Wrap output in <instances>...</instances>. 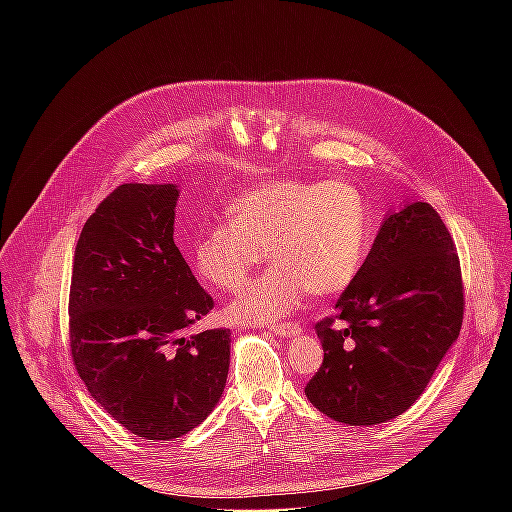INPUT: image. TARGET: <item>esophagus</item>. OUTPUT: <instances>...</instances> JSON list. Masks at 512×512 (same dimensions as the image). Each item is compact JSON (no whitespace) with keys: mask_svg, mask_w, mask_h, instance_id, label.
I'll return each mask as SVG.
<instances>
[{"mask_svg":"<svg viewBox=\"0 0 512 512\" xmlns=\"http://www.w3.org/2000/svg\"><path fill=\"white\" fill-rule=\"evenodd\" d=\"M271 332H273L275 336L291 338V336H296V334L302 332V326H300V324H294V322H289V324H275V326H271Z\"/></svg>","mask_w":512,"mask_h":512,"instance_id":"esophagus-1","label":"esophagus"}]
</instances>
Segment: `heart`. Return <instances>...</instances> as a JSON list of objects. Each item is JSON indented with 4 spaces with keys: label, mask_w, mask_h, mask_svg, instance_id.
<instances>
[{
    "label": "heart",
    "mask_w": 512,
    "mask_h": 512,
    "mask_svg": "<svg viewBox=\"0 0 512 512\" xmlns=\"http://www.w3.org/2000/svg\"><path fill=\"white\" fill-rule=\"evenodd\" d=\"M369 249V212L356 186L269 182L241 194L229 223L210 227L194 245L198 275L223 291H239L267 259L275 265L227 308L239 324L287 316L302 291L330 296L352 283Z\"/></svg>",
    "instance_id": "1"
}]
</instances>
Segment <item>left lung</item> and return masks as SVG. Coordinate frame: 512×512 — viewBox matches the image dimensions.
I'll list each match as a JSON object with an SVG mask.
<instances>
[{
  "label": "left lung",
  "instance_id": "8db88e82",
  "mask_svg": "<svg viewBox=\"0 0 512 512\" xmlns=\"http://www.w3.org/2000/svg\"><path fill=\"white\" fill-rule=\"evenodd\" d=\"M464 318L460 259L427 202L389 214L336 314L316 324L324 360L310 403L348 425L407 411L456 342Z\"/></svg>",
  "mask_w": 512,
  "mask_h": 512
}]
</instances>
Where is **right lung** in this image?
<instances>
[{
    "label": "right lung",
    "instance_id": "right-lung-1",
    "mask_svg": "<svg viewBox=\"0 0 512 512\" xmlns=\"http://www.w3.org/2000/svg\"><path fill=\"white\" fill-rule=\"evenodd\" d=\"M174 184H121L89 216L70 279V352L91 397L141 440L170 442L223 397L231 330L174 243Z\"/></svg>",
    "mask_w": 512,
    "mask_h": 512
}]
</instances>
